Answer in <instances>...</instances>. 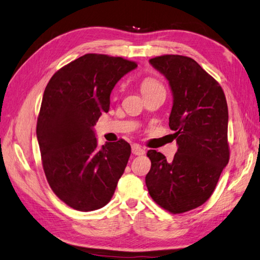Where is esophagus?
Instances as JSON below:
<instances>
[{"label": "esophagus", "instance_id": "1", "mask_svg": "<svg viewBox=\"0 0 260 260\" xmlns=\"http://www.w3.org/2000/svg\"><path fill=\"white\" fill-rule=\"evenodd\" d=\"M132 153L134 155H137V156H141V155H144L145 154V149L142 148L140 145H134V146L132 147Z\"/></svg>", "mask_w": 260, "mask_h": 260}]
</instances>
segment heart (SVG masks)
<instances>
[{
	"label": "heart",
	"mask_w": 260,
	"mask_h": 260,
	"mask_svg": "<svg viewBox=\"0 0 260 260\" xmlns=\"http://www.w3.org/2000/svg\"><path fill=\"white\" fill-rule=\"evenodd\" d=\"M141 87H142V93L144 94V93L149 92V90H153L155 88H158L161 86L157 81L153 80V78H146V80L143 81Z\"/></svg>",
	"instance_id": "heart-1"
}]
</instances>
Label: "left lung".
<instances>
[{"label":"left lung","instance_id":"8db88e82","mask_svg":"<svg viewBox=\"0 0 260 260\" xmlns=\"http://www.w3.org/2000/svg\"><path fill=\"white\" fill-rule=\"evenodd\" d=\"M149 64L170 84V127L178 149L171 161L161 153L148 150L152 167L145 182L160 207L185 213L212 196L228 164L227 102L218 82L190 57L162 55L150 58Z\"/></svg>","mask_w":260,"mask_h":260}]
</instances>
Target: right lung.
I'll list each match as a JSON object with an SVG mask.
<instances>
[{"label": "right lung", "mask_w": 260, "mask_h": 260, "mask_svg": "<svg viewBox=\"0 0 260 260\" xmlns=\"http://www.w3.org/2000/svg\"><path fill=\"white\" fill-rule=\"evenodd\" d=\"M137 64L122 57L85 54L48 82L36 126L42 162L55 195L81 212L111 201L131 156L124 140L99 147L94 125L110 110L116 83Z\"/></svg>", "instance_id": "1"}]
</instances>
